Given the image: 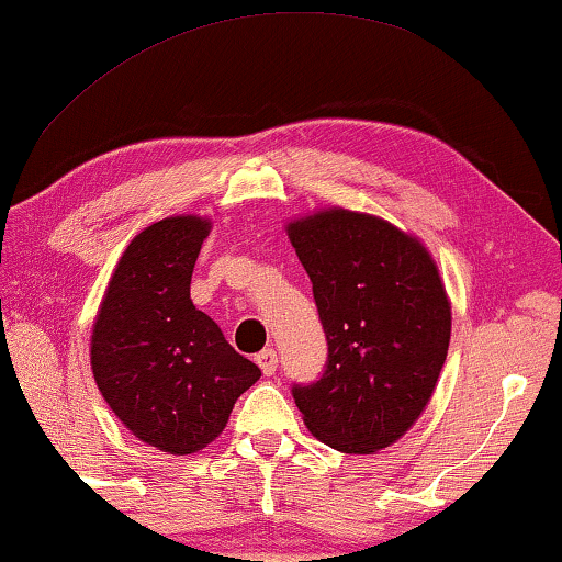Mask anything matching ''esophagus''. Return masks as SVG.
<instances>
[{
  "mask_svg": "<svg viewBox=\"0 0 562 562\" xmlns=\"http://www.w3.org/2000/svg\"><path fill=\"white\" fill-rule=\"evenodd\" d=\"M256 364L261 367L266 376H273L276 367H279V357H276L273 349H263L261 353H256Z\"/></svg>",
  "mask_w": 562,
  "mask_h": 562,
  "instance_id": "1",
  "label": "esophagus"
}]
</instances>
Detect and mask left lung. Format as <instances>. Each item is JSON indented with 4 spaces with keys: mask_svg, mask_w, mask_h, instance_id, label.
I'll return each instance as SVG.
<instances>
[{
    "mask_svg": "<svg viewBox=\"0 0 562 562\" xmlns=\"http://www.w3.org/2000/svg\"><path fill=\"white\" fill-rule=\"evenodd\" d=\"M314 286L329 357L291 394L334 450H384L425 412L450 347L452 311L427 248L376 215L318 211L289 223Z\"/></svg>",
    "mask_w": 562,
    "mask_h": 562,
    "instance_id": "obj_1",
    "label": "left lung"
}]
</instances>
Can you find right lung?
<instances>
[{"mask_svg": "<svg viewBox=\"0 0 562 562\" xmlns=\"http://www.w3.org/2000/svg\"><path fill=\"white\" fill-rule=\"evenodd\" d=\"M211 221L162 218L131 240L92 326L100 394L145 445L193 454L221 435L233 404L261 376L191 301Z\"/></svg>", "mask_w": 562, "mask_h": 562, "instance_id": "right-lung-1", "label": "right lung"}]
</instances>
